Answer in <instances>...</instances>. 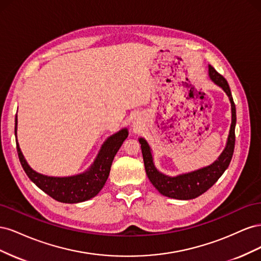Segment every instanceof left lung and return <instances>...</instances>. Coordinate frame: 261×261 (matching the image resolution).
Wrapping results in <instances>:
<instances>
[{"label": "left lung", "instance_id": "obj_1", "mask_svg": "<svg viewBox=\"0 0 261 261\" xmlns=\"http://www.w3.org/2000/svg\"><path fill=\"white\" fill-rule=\"evenodd\" d=\"M208 74L210 80L226 93L228 100H230L232 112V123L230 132H228L225 148L215 162L211 163L210 165H207V167L195 170L193 172L183 173V174H178L176 176H170L163 174L162 172L155 168L152 156V150L147 143V140L143 137L138 139L141 145V152H143L145 169L148 178L151 181V184L158 189V192L163 196L170 197V198L189 200L200 196L204 192H207L220 178V176L223 174L232 160L235 145L236 125V109L233 97L225 78L221 76L211 65L208 66Z\"/></svg>", "mask_w": 261, "mask_h": 261}]
</instances>
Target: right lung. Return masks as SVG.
<instances>
[{"label": "right lung", "instance_id": "add662e5", "mask_svg": "<svg viewBox=\"0 0 261 261\" xmlns=\"http://www.w3.org/2000/svg\"><path fill=\"white\" fill-rule=\"evenodd\" d=\"M15 136L17 137V115L15 118ZM127 136L128 129L126 127L110 136L101 146L89 169L72 176H48L36 172L26 161L17 140L16 146L21 167L31 181L55 200L77 203L89 200L99 194L109 177L114 156Z\"/></svg>", "mask_w": 261, "mask_h": 261}]
</instances>
